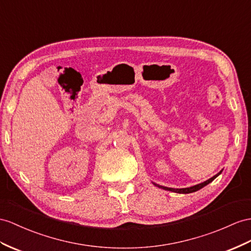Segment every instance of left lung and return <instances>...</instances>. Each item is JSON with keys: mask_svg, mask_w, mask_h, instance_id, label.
<instances>
[{"mask_svg": "<svg viewBox=\"0 0 251 251\" xmlns=\"http://www.w3.org/2000/svg\"><path fill=\"white\" fill-rule=\"evenodd\" d=\"M223 171H221L220 173H218V174H216L215 176H213L212 178H210V179H208L207 181H203V182H201V183H199V184H196V185H193V187H190V188H183V189H173V188H166V187H162V185H159V184H157V183H153L156 185V187H158V188H161V189H163V190H166V191H172V192H175V193H180V194H189V193H193V192H196V191H198V190H201V188H203V187H205V185L207 184H209L210 182H212L214 180V179L221 174Z\"/></svg>", "mask_w": 251, "mask_h": 251, "instance_id": "obj_1", "label": "left lung"}]
</instances>
